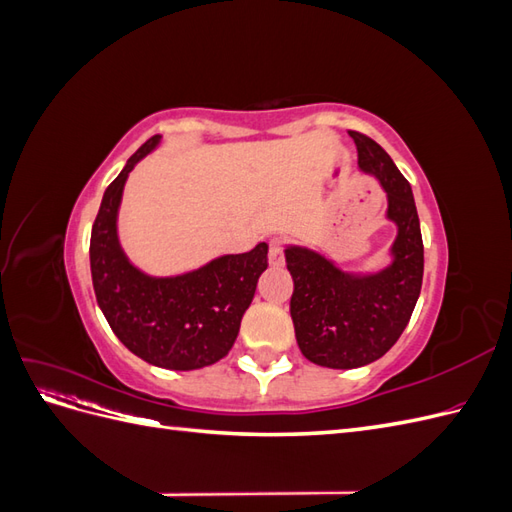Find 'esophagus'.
Instances as JSON below:
<instances>
[{"mask_svg":"<svg viewBox=\"0 0 512 512\" xmlns=\"http://www.w3.org/2000/svg\"><path fill=\"white\" fill-rule=\"evenodd\" d=\"M269 265L282 267L284 265V243L280 239H273L269 243Z\"/></svg>","mask_w":512,"mask_h":512,"instance_id":"1","label":"esophagus"}]
</instances>
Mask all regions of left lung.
<instances>
[{"mask_svg":"<svg viewBox=\"0 0 512 512\" xmlns=\"http://www.w3.org/2000/svg\"><path fill=\"white\" fill-rule=\"evenodd\" d=\"M359 168L376 175L389 196L386 218L397 224L393 262L374 275L354 277L305 247H286L294 290L290 316L305 359L331 369L378 361L408 327L423 284V237L408 179L376 141L348 132Z\"/></svg>","mask_w":512,"mask_h":512,"instance_id":"8db88e82","label":"left lung"}]
</instances>
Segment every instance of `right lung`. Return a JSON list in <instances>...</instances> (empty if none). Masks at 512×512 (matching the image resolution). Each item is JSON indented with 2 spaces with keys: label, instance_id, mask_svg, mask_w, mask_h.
Instances as JSON below:
<instances>
[{
  "label": "right lung",
  "instance_id": "obj_1",
  "mask_svg": "<svg viewBox=\"0 0 512 512\" xmlns=\"http://www.w3.org/2000/svg\"><path fill=\"white\" fill-rule=\"evenodd\" d=\"M160 143L153 136L108 185L91 228L89 262L96 299L113 333L143 361L177 371L218 363L239 335L258 277L269 267L267 243L177 277H149L123 254L117 209L130 170Z\"/></svg>",
  "mask_w": 512,
  "mask_h": 512
}]
</instances>
